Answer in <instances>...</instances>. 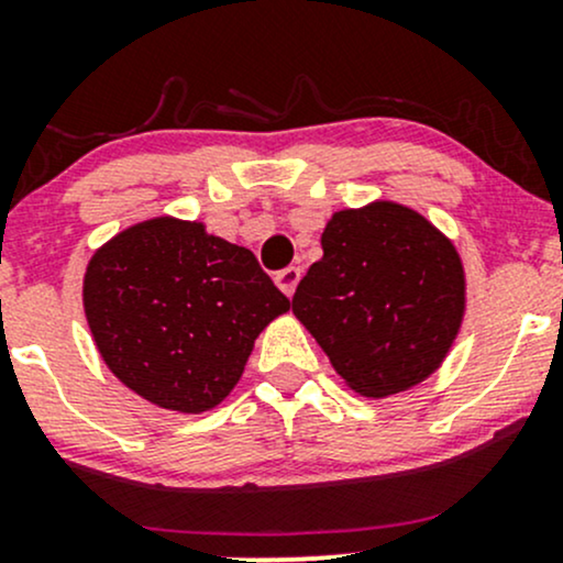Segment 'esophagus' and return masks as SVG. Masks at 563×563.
Returning <instances> with one entry per match:
<instances>
[{"label": "esophagus", "instance_id": "esophagus-1", "mask_svg": "<svg viewBox=\"0 0 563 563\" xmlns=\"http://www.w3.org/2000/svg\"><path fill=\"white\" fill-rule=\"evenodd\" d=\"M299 280H301V269L299 267H286V269H280V273L275 275L277 288H280L286 296H294V290H296V286H299Z\"/></svg>", "mask_w": 563, "mask_h": 563}]
</instances>
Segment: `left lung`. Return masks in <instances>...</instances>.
Instances as JSON below:
<instances>
[{
	"mask_svg": "<svg viewBox=\"0 0 563 563\" xmlns=\"http://www.w3.org/2000/svg\"><path fill=\"white\" fill-rule=\"evenodd\" d=\"M320 243L290 303L335 373L376 399L429 378L466 312L455 245L391 200L335 211Z\"/></svg>",
	"mask_w": 563,
	"mask_h": 563,
	"instance_id": "1",
	"label": "left lung"
}]
</instances>
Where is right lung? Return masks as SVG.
Instances as JSON below:
<instances>
[{
	"label": "right lung",
	"instance_id": "add662e5",
	"mask_svg": "<svg viewBox=\"0 0 563 563\" xmlns=\"http://www.w3.org/2000/svg\"><path fill=\"white\" fill-rule=\"evenodd\" d=\"M288 309L249 249L172 217L119 232L84 275V312L106 365L177 412L222 402L256 335Z\"/></svg>",
	"mask_w": 563,
	"mask_h": 563
}]
</instances>
